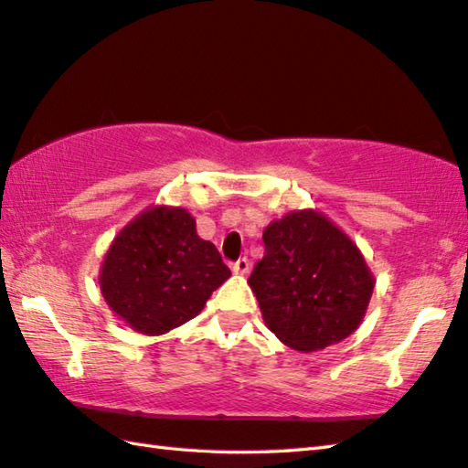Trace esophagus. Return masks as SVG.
I'll list each match as a JSON object with an SVG mask.
<instances>
[{"instance_id":"obj_1","label":"esophagus","mask_w":468,"mask_h":468,"mask_svg":"<svg viewBox=\"0 0 468 468\" xmlns=\"http://www.w3.org/2000/svg\"><path fill=\"white\" fill-rule=\"evenodd\" d=\"M231 270H233L235 273H239V276H245V273H250L251 263H250V260H247V258H241V260H237V261L231 265Z\"/></svg>"}]
</instances>
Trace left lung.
Here are the masks:
<instances>
[{
  "label": "left lung",
  "mask_w": 468,
  "mask_h": 468,
  "mask_svg": "<svg viewBox=\"0 0 468 468\" xmlns=\"http://www.w3.org/2000/svg\"><path fill=\"white\" fill-rule=\"evenodd\" d=\"M263 243L250 286L283 345L314 353L359 328L375 276L341 227L314 208L292 210L265 227Z\"/></svg>",
  "instance_id": "1"
}]
</instances>
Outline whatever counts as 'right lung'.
Listing matches in <instances>:
<instances>
[{
  "mask_svg": "<svg viewBox=\"0 0 468 468\" xmlns=\"http://www.w3.org/2000/svg\"><path fill=\"white\" fill-rule=\"evenodd\" d=\"M229 278L231 270L213 243L200 239L186 208L154 205L115 235L99 288L119 320L158 336L195 318Z\"/></svg>",
  "mask_w": 468,
  "mask_h": 468,
  "instance_id": "add662e5",
  "label": "right lung"
}]
</instances>
